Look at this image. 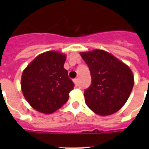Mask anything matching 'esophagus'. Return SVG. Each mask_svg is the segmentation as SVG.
Listing matches in <instances>:
<instances>
[{
  "instance_id": "34e87169",
  "label": "esophagus",
  "mask_w": 149,
  "mask_h": 149,
  "mask_svg": "<svg viewBox=\"0 0 149 149\" xmlns=\"http://www.w3.org/2000/svg\"><path fill=\"white\" fill-rule=\"evenodd\" d=\"M73 83H74L75 86H78V79H73Z\"/></svg>"
}]
</instances>
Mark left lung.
Returning a JSON list of instances; mask_svg holds the SVG:
<instances>
[{
    "label": "left lung",
    "instance_id": "obj_1",
    "mask_svg": "<svg viewBox=\"0 0 149 149\" xmlns=\"http://www.w3.org/2000/svg\"><path fill=\"white\" fill-rule=\"evenodd\" d=\"M88 65L92 83L84 92L89 108L98 115L118 111L127 102L134 86L132 70L112 54L102 49L80 52Z\"/></svg>",
    "mask_w": 149,
    "mask_h": 149
}]
</instances>
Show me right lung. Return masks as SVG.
<instances>
[{
	"label": "right lung",
	"mask_w": 149,
	"mask_h": 149,
	"mask_svg": "<svg viewBox=\"0 0 149 149\" xmlns=\"http://www.w3.org/2000/svg\"><path fill=\"white\" fill-rule=\"evenodd\" d=\"M66 56L56 51L38 55L23 70L21 87L32 108L52 113L64 105L74 84L64 69Z\"/></svg>",
	"instance_id": "1"
}]
</instances>
